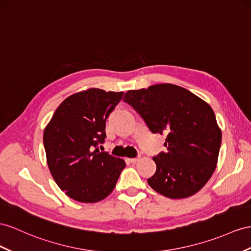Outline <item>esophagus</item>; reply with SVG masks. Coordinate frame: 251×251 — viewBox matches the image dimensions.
I'll list each match as a JSON object with an SVG mask.
<instances>
[{
    "mask_svg": "<svg viewBox=\"0 0 251 251\" xmlns=\"http://www.w3.org/2000/svg\"><path fill=\"white\" fill-rule=\"evenodd\" d=\"M128 161H129L130 163H136L139 161V158H130V159H127Z\"/></svg>",
    "mask_w": 251,
    "mask_h": 251,
    "instance_id": "esophagus-1",
    "label": "esophagus"
}]
</instances>
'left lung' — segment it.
<instances>
[{
	"label": "left lung",
	"mask_w": 251,
	"mask_h": 251,
	"mask_svg": "<svg viewBox=\"0 0 251 251\" xmlns=\"http://www.w3.org/2000/svg\"><path fill=\"white\" fill-rule=\"evenodd\" d=\"M151 132L165 134L168 151L152 160L157 171L147 179L151 189L172 199L194 195L213 174L222 131L208 102L172 83L129 90L124 96Z\"/></svg>",
	"instance_id": "1"
}]
</instances>
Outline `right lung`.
Returning <instances> with one entry per match:
<instances>
[{
  "label": "right lung",
  "instance_id": "obj_1",
  "mask_svg": "<svg viewBox=\"0 0 251 251\" xmlns=\"http://www.w3.org/2000/svg\"><path fill=\"white\" fill-rule=\"evenodd\" d=\"M123 92L91 88L64 100L47 125L43 144L50 174L76 201L92 203L115 188L123 159L96 149L106 138V120Z\"/></svg>",
  "mask_w": 251,
  "mask_h": 251
}]
</instances>
